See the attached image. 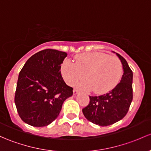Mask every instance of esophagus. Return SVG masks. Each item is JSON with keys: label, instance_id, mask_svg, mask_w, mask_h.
<instances>
[{"label": "esophagus", "instance_id": "esophagus-1", "mask_svg": "<svg viewBox=\"0 0 151 151\" xmlns=\"http://www.w3.org/2000/svg\"><path fill=\"white\" fill-rule=\"evenodd\" d=\"M79 93V91L77 90H76V89H74V90H73V94H74V96H76V95H77Z\"/></svg>", "mask_w": 151, "mask_h": 151}]
</instances>
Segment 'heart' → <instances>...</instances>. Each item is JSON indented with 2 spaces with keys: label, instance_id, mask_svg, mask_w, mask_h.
Wrapping results in <instances>:
<instances>
[{
  "label": "heart",
  "instance_id": "obj_1",
  "mask_svg": "<svg viewBox=\"0 0 151 151\" xmlns=\"http://www.w3.org/2000/svg\"><path fill=\"white\" fill-rule=\"evenodd\" d=\"M76 63L66 59L61 71L65 82L73 86L86 77L87 80L77 84L81 90H94L104 94L115 88L123 73L121 61L115 56L101 52L82 53L75 58Z\"/></svg>",
  "mask_w": 151,
  "mask_h": 151
}]
</instances>
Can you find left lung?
I'll use <instances>...</instances> for the list:
<instances>
[{
    "label": "left lung",
    "mask_w": 151,
    "mask_h": 151,
    "mask_svg": "<svg viewBox=\"0 0 151 151\" xmlns=\"http://www.w3.org/2000/svg\"><path fill=\"white\" fill-rule=\"evenodd\" d=\"M115 53L123 68L120 82L106 94L90 96V104L82 109V113L88 121L102 127L113 124L122 119L132 101L133 73L126 60L119 53Z\"/></svg>",
    "instance_id": "8db88e82"
}]
</instances>
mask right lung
Returning <instances> with one entry per match:
<instances>
[{
    "mask_svg": "<svg viewBox=\"0 0 151 151\" xmlns=\"http://www.w3.org/2000/svg\"><path fill=\"white\" fill-rule=\"evenodd\" d=\"M66 52L46 49L32 55L19 72L15 93L16 107L25 123L41 127L59 115L73 88L63 81L61 65Z\"/></svg>",
    "mask_w": 151,
    "mask_h": 151,
    "instance_id": "obj_1",
    "label": "right lung"
}]
</instances>
